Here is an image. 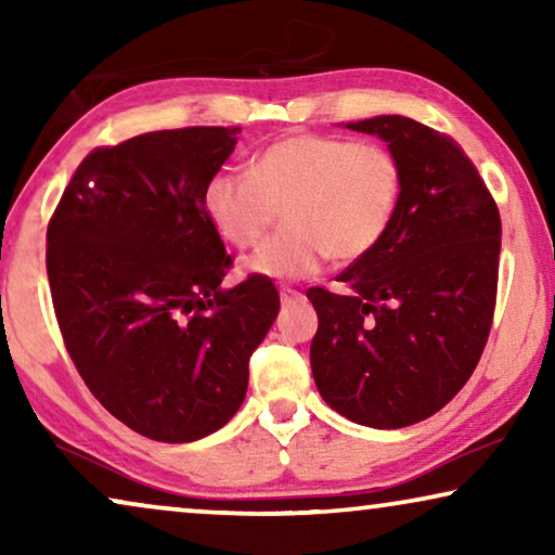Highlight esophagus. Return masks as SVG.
<instances>
[{"instance_id":"34e87169","label":"esophagus","mask_w":555,"mask_h":555,"mask_svg":"<svg viewBox=\"0 0 555 555\" xmlns=\"http://www.w3.org/2000/svg\"><path fill=\"white\" fill-rule=\"evenodd\" d=\"M300 298H302V293L295 291V287H287V285L280 287V300H283V302H293V300H300Z\"/></svg>"}]
</instances>
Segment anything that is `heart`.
<instances>
[{
    "label": "heart",
    "instance_id": "b5f03b06",
    "mask_svg": "<svg viewBox=\"0 0 555 555\" xmlns=\"http://www.w3.org/2000/svg\"><path fill=\"white\" fill-rule=\"evenodd\" d=\"M404 196V166L382 143L293 133L262 149L245 171H217L204 209L234 247H255L278 211L285 230L245 264L278 280L315 275L331 255L356 262L382 245Z\"/></svg>",
    "mask_w": 555,
    "mask_h": 555
}]
</instances>
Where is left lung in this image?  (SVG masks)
Masks as SVG:
<instances>
[{"label": "left lung", "mask_w": 555, "mask_h": 555, "mask_svg": "<svg viewBox=\"0 0 555 555\" xmlns=\"http://www.w3.org/2000/svg\"><path fill=\"white\" fill-rule=\"evenodd\" d=\"M376 133L404 166V196L374 253L340 272L344 293L308 287L310 366L325 404L356 424L401 429L439 412L473 376L498 300L500 211L452 135L404 116Z\"/></svg>", "instance_id": "obj_1"}]
</instances>
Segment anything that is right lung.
<instances>
[{"instance_id":"right-lung-1","label":"right lung","mask_w":555,"mask_h":555,"mask_svg":"<svg viewBox=\"0 0 555 555\" xmlns=\"http://www.w3.org/2000/svg\"><path fill=\"white\" fill-rule=\"evenodd\" d=\"M240 126H189L98 146L48 224V280L65 348L93 397L139 435L194 442L247 393L249 356L280 310L270 278L232 291L204 186Z\"/></svg>"}]
</instances>
